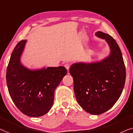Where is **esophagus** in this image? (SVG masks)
I'll use <instances>...</instances> for the list:
<instances>
[{
	"mask_svg": "<svg viewBox=\"0 0 133 133\" xmlns=\"http://www.w3.org/2000/svg\"><path fill=\"white\" fill-rule=\"evenodd\" d=\"M70 65L69 63H66V64H64V67H66V69L67 70V71H69V68H70Z\"/></svg>",
	"mask_w": 133,
	"mask_h": 133,
	"instance_id": "obj_1",
	"label": "esophagus"
}]
</instances>
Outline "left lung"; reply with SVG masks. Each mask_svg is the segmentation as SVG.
<instances>
[{"label":"left lung","mask_w":133,"mask_h":133,"mask_svg":"<svg viewBox=\"0 0 133 133\" xmlns=\"http://www.w3.org/2000/svg\"><path fill=\"white\" fill-rule=\"evenodd\" d=\"M95 35L107 43L109 55L97 62L74 63L69 72L78 104L87 113L98 115L110 110L119 99L125 83L126 69L115 39L101 31Z\"/></svg>","instance_id":"8db88e82"}]
</instances>
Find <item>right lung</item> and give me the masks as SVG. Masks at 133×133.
<instances>
[{
    "label": "right lung",
    "instance_id": "add662e5",
    "mask_svg": "<svg viewBox=\"0 0 133 133\" xmlns=\"http://www.w3.org/2000/svg\"><path fill=\"white\" fill-rule=\"evenodd\" d=\"M26 40L18 43L6 69L9 93L18 110L30 117L46 115L54 103V91L67 74L64 67L31 70L20 61Z\"/></svg>",
    "mask_w": 133,
    "mask_h": 133
}]
</instances>
